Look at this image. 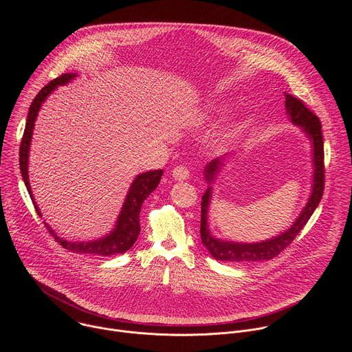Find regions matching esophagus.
<instances>
[{
	"mask_svg": "<svg viewBox=\"0 0 352 352\" xmlns=\"http://www.w3.org/2000/svg\"><path fill=\"white\" fill-rule=\"evenodd\" d=\"M173 178L177 181H185L189 178V168L185 166H177L173 170Z\"/></svg>",
	"mask_w": 352,
	"mask_h": 352,
	"instance_id": "esophagus-1",
	"label": "esophagus"
}]
</instances>
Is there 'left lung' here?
I'll list each match as a JSON object with an SVG mask.
<instances>
[{"mask_svg":"<svg viewBox=\"0 0 352 352\" xmlns=\"http://www.w3.org/2000/svg\"><path fill=\"white\" fill-rule=\"evenodd\" d=\"M285 96V110L289 121L298 126H300L312 142L314 147V184L311 196L305 208L292 223V226L281 232L280 235L262 241V242H234V241H223L212 235L208 226V212L212 199V186H208L205 195L202 196V217H200V238L202 243L209 250V254L217 261L235 262V263H250L269 261L277 256L281 250H284L294 238L299 234V231L305 227L315 209L319 206L320 199L323 196L324 189V150H323V135H322V124L316 114H314L309 109L305 107L302 100H299L288 93ZM223 159H216L209 163L205 168V177L209 184L216 179V175L223 166Z\"/></svg>","mask_w":352,"mask_h":352,"instance_id":"1","label":"left lung"}]
</instances>
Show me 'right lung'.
<instances>
[{
  "label": "right lung",
  "instance_id": "1",
  "mask_svg": "<svg viewBox=\"0 0 352 352\" xmlns=\"http://www.w3.org/2000/svg\"><path fill=\"white\" fill-rule=\"evenodd\" d=\"M76 76H78L76 74H64L60 78H56L54 80H52L48 85H45L38 91V94L33 98V102L29 107L26 126H25V132H23V136H22L21 148H19V167H21L23 182L28 188V192H29L32 202L34 205V209H36V212L40 217H41V213H40V209L37 208V205L34 202L33 192H32L30 184H29V175H28L29 148H30V143H32L34 121H36V117L40 111L41 104L44 103V100L56 90L57 86L65 85ZM162 175H163V170H155V171H147V173L139 174L133 179V182H132V185L128 190V195L125 197V202L122 205L121 213L117 219L114 230L103 238H98L96 241H89V242H78V241L76 242H69V241L58 236L54 232V230L50 227L47 223H44V226L47 227L48 232L54 236V239L60 245H63L65 249L71 250V252L86 254V255H93V256L94 255L96 256H111V255H117V254H124V252H126L128 249L132 248V245L138 239V235L140 232V224H139L140 208L144 202V199L150 193H152L157 188V185L160 184Z\"/></svg>",
  "mask_w": 352,
  "mask_h": 352
}]
</instances>
